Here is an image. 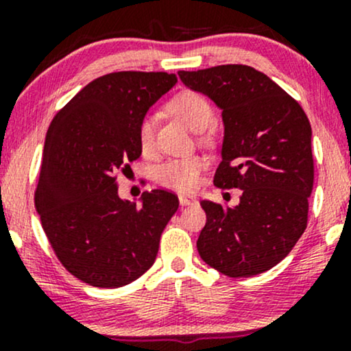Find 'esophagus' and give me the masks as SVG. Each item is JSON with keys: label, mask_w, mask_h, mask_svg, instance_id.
Listing matches in <instances>:
<instances>
[{"label": "esophagus", "mask_w": 351, "mask_h": 351, "mask_svg": "<svg viewBox=\"0 0 351 351\" xmlns=\"http://www.w3.org/2000/svg\"><path fill=\"white\" fill-rule=\"evenodd\" d=\"M178 199L181 206H191V204H196V198H193V196H188V195H180Z\"/></svg>", "instance_id": "esophagus-1"}]
</instances>
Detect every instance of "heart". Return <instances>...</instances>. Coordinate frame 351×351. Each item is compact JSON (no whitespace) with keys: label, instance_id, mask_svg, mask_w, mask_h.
Returning <instances> with one entry per match:
<instances>
[{"label":"heart","instance_id":"heart-1","mask_svg":"<svg viewBox=\"0 0 351 351\" xmlns=\"http://www.w3.org/2000/svg\"><path fill=\"white\" fill-rule=\"evenodd\" d=\"M167 110L168 114L180 120L191 132L206 130L211 125L213 119H215V110H213L209 100L204 95L198 94V92L191 90L175 95L167 104ZM155 117L145 115L140 120L138 130H136L140 150L143 152V155H152L153 150H155ZM204 167H206V160L199 155L171 158L156 170V180L167 188L189 191V189L198 184L199 175L204 170Z\"/></svg>","mask_w":351,"mask_h":351}]
</instances>
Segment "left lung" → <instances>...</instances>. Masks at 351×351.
Returning <instances> with one entry per match:
<instances>
[{
    "mask_svg": "<svg viewBox=\"0 0 351 351\" xmlns=\"http://www.w3.org/2000/svg\"><path fill=\"white\" fill-rule=\"evenodd\" d=\"M181 82L223 110L217 188H239L236 206L201 201L206 224L201 259L228 277H252L277 265L307 228L313 188L312 127L297 100L243 64L180 71Z\"/></svg>",
    "mask_w": 351,
    "mask_h": 351,
    "instance_id": "8db88e82",
    "label": "left lung"
}]
</instances>
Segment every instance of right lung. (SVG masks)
Segmentation results:
<instances>
[{
  "label": "right lung",
  "mask_w": 351,
  "mask_h": 351,
  "mask_svg": "<svg viewBox=\"0 0 351 351\" xmlns=\"http://www.w3.org/2000/svg\"><path fill=\"white\" fill-rule=\"evenodd\" d=\"M176 82L167 72H112L49 125L34 204L60 264L88 285L117 289L143 276L178 209V196L165 189L145 191L138 206L117 186V175L142 155L140 120Z\"/></svg>",
  "instance_id": "1"
}]
</instances>
